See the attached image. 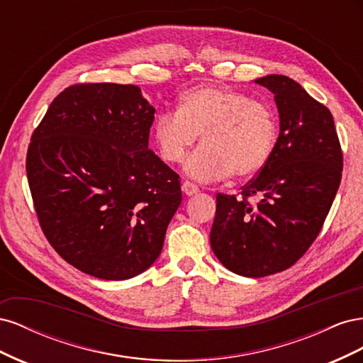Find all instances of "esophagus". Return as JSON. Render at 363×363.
Listing matches in <instances>:
<instances>
[{
    "mask_svg": "<svg viewBox=\"0 0 363 363\" xmlns=\"http://www.w3.org/2000/svg\"><path fill=\"white\" fill-rule=\"evenodd\" d=\"M182 191H183L186 195H189V196L200 192L199 186H196V184H195V183H192V182H189V180H184V182L182 183Z\"/></svg>",
    "mask_w": 363,
    "mask_h": 363,
    "instance_id": "obj_1",
    "label": "esophagus"
}]
</instances>
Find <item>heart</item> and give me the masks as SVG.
Here are the masks:
<instances>
[{
	"label": "heart",
	"instance_id": "1",
	"mask_svg": "<svg viewBox=\"0 0 363 363\" xmlns=\"http://www.w3.org/2000/svg\"><path fill=\"white\" fill-rule=\"evenodd\" d=\"M199 135L201 147L186 160V172L204 182L228 174L244 179L269 160L277 119L267 103L244 92L199 86L180 95L177 112L156 116L151 136L164 162L179 163Z\"/></svg>",
	"mask_w": 363,
	"mask_h": 363
}]
</instances>
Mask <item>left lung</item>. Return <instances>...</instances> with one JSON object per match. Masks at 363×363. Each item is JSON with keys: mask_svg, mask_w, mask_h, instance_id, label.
<instances>
[{"mask_svg": "<svg viewBox=\"0 0 363 363\" xmlns=\"http://www.w3.org/2000/svg\"><path fill=\"white\" fill-rule=\"evenodd\" d=\"M274 94L280 135L272 155L236 195L218 194L211 245L244 277L291 268L324 225L342 179V150L328 108L286 75L256 80ZM259 196L252 206L247 199Z\"/></svg>", "mask_w": 363, "mask_h": 363, "instance_id": "1", "label": "left lung"}]
</instances>
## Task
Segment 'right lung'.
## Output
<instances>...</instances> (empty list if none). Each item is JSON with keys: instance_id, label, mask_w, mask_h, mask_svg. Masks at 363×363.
<instances>
[{"instance_id": "1", "label": "right lung", "mask_w": 363, "mask_h": 363, "mask_svg": "<svg viewBox=\"0 0 363 363\" xmlns=\"http://www.w3.org/2000/svg\"><path fill=\"white\" fill-rule=\"evenodd\" d=\"M155 112L138 86L79 83L31 135L26 168L42 232L89 276L148 269L182 203L180 175L148 148Z\"/></svg>"}]
</instances>
